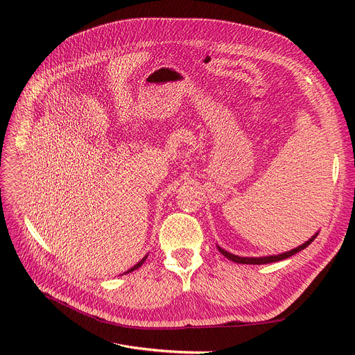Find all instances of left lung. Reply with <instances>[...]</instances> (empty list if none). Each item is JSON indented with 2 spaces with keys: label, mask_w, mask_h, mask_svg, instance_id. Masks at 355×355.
I'll use <instances>...</instances> for the list:
<instances>
[{
  "label": "left lung",
  "mask_w": 355,
  "mask_h": 355,
  "mask_svg": "<svg viewBox=\"0 0 355 355\" xmlns=\"http://www.w3.org/2000/svg\"><path fill=\"white\" fill-rule=\"evenodd\" d=\"M316 236H318V233H316L315 236H312L308 241H305V243L301 245L300 248H296V249L289 250V252L282 253V254H276V256H265V257H239V256H236V254H232V253H229V252H226V250H223L221 248H218V250H220V253H221L223 256H226L227 259L233 260V262H236V263H243V265H266V263H272V262H279V260L288 259V257H291L292 254H295V253H297V252H301L302 249L308 248V246L312 243V241L315 240Z\"/></svg>",
  "instance_id": "obj_1"
}]
</instances>
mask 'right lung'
Listing matches in <instances>:
<instances>
[{
  "label": "right lung",
  "mask_w": 355,
  "mask_h": 355,
  "mask_svg": "<svg viewBox=\"0 0 355 355\" xmlns=\"http://www.w3.org/2000/svg\"><path fill=\"white\" fill-rule=\"evenodd\" d=\"M145 259H146V256H145V257H144V259H142V260H141V262H138V263H137V265H135V266H134V268H130V269H129V270H128V272H126V273H129V272H132V270H135V269H138V268H141V266H142V263H144V262H145Z\"/></svg>",
  "instance_id": "add662e5"
}]
</instances>
